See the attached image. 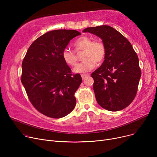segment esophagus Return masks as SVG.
I'll return each mask as SVG.
<instances>
[{
	"instance_id": "obj_1",
	"label": "esophagus",
	"mask_w": 157,
	"mask_h": 157,
	"mask_svg": "<svg viewBox=\"0 0 157 157\" xmlns=\"http://www.w3.org/2000/svg\"><path fill=\"white\" fill-rule=\"evenodd\" d=\"M81 76V78H82L84 79L86 76H88V74H82Z\"/></svg>"
}]
</instances>
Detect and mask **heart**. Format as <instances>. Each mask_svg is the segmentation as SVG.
Here are the masks:
<instances>
[{"label": "heart", "instance_id": "1", "mask_svg": "<svg viewBox=\"0 0 157 157\" xmlns=\"http://www.w3.org/2000/svg\"><path fill=\"white\" fill-rule=\"evenodd\" d=\"M77 52L85 51L83 59L84 61L77 64L74 68L76 73H84L92 70L96 63H100L104 60L106 54V48L102 41L100 39H94L83 36L78 39L74 44ZM63 61L71 66L75 65L78 58L75 53L69 48H65L62 53Z\"/></svg>", "mask_w": 157, "mask_h": 157}]
</instances>
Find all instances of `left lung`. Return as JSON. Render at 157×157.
<instances>
[{
    "label": "left lung",
    "instance_id": "obj_1",
    "mask_svg": "<svg viewBox=\"0 0 157 157\" xmlns=\"http://www.w3.org/2000/svg\"><path fill=\"white\" fill-rule=\"evenodd\" d=\"M83 32L101 37L106 48L104 62L91 74L98 104L110 111L125 109L134 101L141 76L137 53L128 39L110 26Z\"/></svg>",
    "mask_w": 157,
    "mask_h": 157
}]
</instances>
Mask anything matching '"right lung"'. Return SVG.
Instances as JSON below:
<instances>
[{"instance_id":"1","label":"right lung","mask_w":157,"mask_h":157,"mask_svg":"<svg viewBox=\"0 0 157 157\" xmlns=\"http://www.w3.org/2000/svg\"><path fill=\"white\" fill-rule=\"evenodd\" d=\"M79 35L74 30L46 32L32 43L23 60L21 81L29 99L48 117H64L76 106L74 94L82 78L79 74H72L62 53L69 41Z\"/></svg>"}]
</instances>
